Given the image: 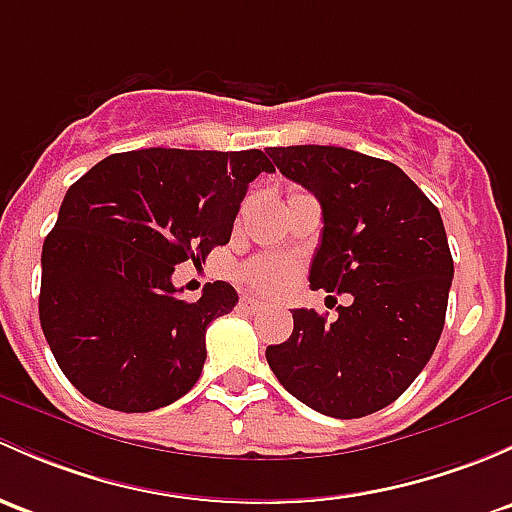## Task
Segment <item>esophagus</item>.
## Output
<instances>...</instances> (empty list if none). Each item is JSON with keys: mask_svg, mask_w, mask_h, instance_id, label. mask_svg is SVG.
Instances as JSON below:
<instances>
[{"mask_svg": "<svg viewBox=\"0 0 512 512\" xmlns=\"http://www.w3.org/2000/svg\"><path fill=\"white\" fill-rule=\"evenodd\" d=\"M238 306L242 311H260L265 304H262V301L255 299V297H240Z\"/></svg>", "mask_w": 512, "mask_h": 512, "instance_id": "esophagus-1", "label": "esophagus"}]
</instances>
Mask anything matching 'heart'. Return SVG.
Listing matches in <instances>:
<instances>
[{
    "instance_id": "heart-1",
    "label": "heart",
    "mask_w": 512,
    "mask_h": 512,
    "mask_svg": "<svg viewBox=\"0 0 512 512\" xmlns=\"http://www.w3.org/2000/svg\"><path fill=\"white\" fill-rule=\"evenodd\" d=\"M299 265L289 257L282 255H262L252 257L250 262L238 270V277L242 284L252 289V292L260 294H277L292 284L294 274H297Z\"/></svg>"
}]
</instances>
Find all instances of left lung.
Here are the masks:
<instances>
[{"label": "left lung", "instance_id": "left-lung-1", "mask_svg": "<svg viewBox=\"0 0 512 512\" xmlns=\"http://www.w3.org/2000/svg\"><path fill=\"white\" fill-rule=\"evenodd\" d=\"M267 154L321 203L311 287L353 294L331 324L294 309L292 336L267 348V363L287 392L328 417L383 410L422 373L444 328L454 260L439 208L392 161L319 144Z\"/></svg>", "mask_w": 512, "mask_h": 512}]
</instances>
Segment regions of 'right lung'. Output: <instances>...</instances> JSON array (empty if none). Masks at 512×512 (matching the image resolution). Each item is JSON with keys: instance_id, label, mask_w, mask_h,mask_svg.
I'll return each instance as SVG.
<instances>
[{"instance_id": "right-lung-1", "label": "right lung", "mask_w": 512, "mask_h": 512, "mask_svg": "<svg viewBox=\"0 0 512 512\" xmlns=\"http://www.w3.org/2000/svg\"><path fill=\"white\" fill-rule=\"evenodd\" d=\"M260 149H139L102 159L68 188L43 242L39 319L58 368L88 400L152 412L184 397L206 363V328L238 292L179 299L174 267L225 245Z\"/></svg>"}]
</instances>
